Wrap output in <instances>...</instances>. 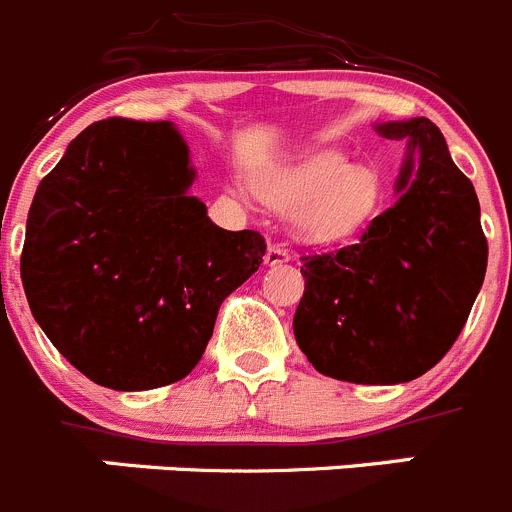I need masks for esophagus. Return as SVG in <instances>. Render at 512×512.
I'll list each match as a JSON object with an SVG mask.
<instances>
[{"instance_id": "esophagus-1", "label": "esophagus", "mask_w": 512, "mask_h": 512, "mask_svg": "<svg viewBox=\"0 0 512 512\" xmlns=\"http://www.w3.org/2000/svg\"><path fill=\"white\" fill-rule=\"evenodd\" d=\"M285 262H290V252L285 250L283 245H270V247H267L265 265L275 267V265H285Z\"/></svg>"}]
</instances>
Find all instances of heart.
I'll return each mask as SVG.
<instances>
[{"mask_svg":"<svg viewBox=\"0 0 512 512\" xmlns=\"http://www.w3.org/2000/svg\"><path fill=\"white\" fill-rule=\"evenodd\" d=\"M267 202L298 209V229L308 240L331 242L364 227L379 204V181L369 169L323 148L257 181Z\"/></svg>","mask_w":512,"mask_h":512,"instance_id":"heart-1","label":"heart"}]
</instances>
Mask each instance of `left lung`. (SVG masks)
Masks as SVG:
<instances>
[{"mask_svg":"<svg viewBox=\"0 0 512 512\" xmlns=\"http://www.w3.org/2000/svg\"><path fill=\"white\" fill-rule=\"evenodd\" d=\"M407 141L394 207L353 245L303 257L295 341L315 371L351 384L427 374L465 328L487 270L475 186L429 118L379 123Z\"/></svg>","mask_w":512,"mask_h":512,"instance_id":"1","label":"left lung"}]
</instances>
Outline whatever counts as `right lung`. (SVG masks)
Segmentation results:
<instances>
[{"mask_svg": "<svg viewBox=\"0 0 512 512\" xmlns=\"http://www.w3.org/2000/svg\"><path fill=\"white\" fill-rule=\"evenodd\" d=\"M194 176L169 121L108 118L73 138L37 186L19 260L27 303L95 384L184 379L222 300L260 267L265 237L217 227L186 194Z\"/></svg>", "mask_w": 512, "mask_h": 512, "instance_id": "right-lung-1", "label": "right lung"}]
</instances>
